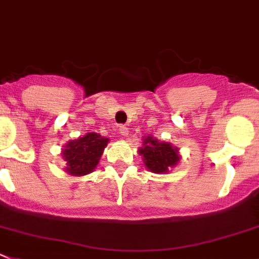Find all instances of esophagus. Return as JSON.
<instances>
[{"instance_id": "obj_1", "label": "esophagus", "mask_w": 259, "mask_h": 259, "mask_svg": "<svg viewBox=\"0 0 259 259\" xmlns=\"http://www.w3.org/2000/svg\"><path fill=\"white\" fill-rule=\"evenodd\" d=\"M118 130H120L121 135H124V137H126L127 133H129V130H127V127L125 126V125H120V126H118Z\"/></svg>"}]
</instances>
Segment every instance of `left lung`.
<instances>
[{
  "label": "left lung",
  "mask_w": 259,
  "mask_h": 259,
  "mask_svg": "<svg viewBox=\"0 0 259 259\" xmlns=\"http://www.w3.org/2000/svg\"><path fill=\"white\" fill-rule=\"evenodd\" d=\"M139 154L143 157L144 165L156 174L167 172L168 168L175 166L180 159L178 149L168 143H161L152 137L146 138Z\"/></svg>",
  "instance_id": "obj_1"
}]
</instances>
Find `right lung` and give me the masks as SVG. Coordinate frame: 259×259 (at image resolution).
<instances>
[{
	"instance_id": "add662e5",
	"label": "right lung",
	"mask_w": 259,
	"mask_h": 259,
	"mask_svg": "<svg viewBox=\"0 0 259 259\" xmlns=\"http://www.w3.org/2000/svg\"><path fill=\"white\" fill-rule=\"evenodd\" d=\"M107 143V138L101 137L97 133H89L76 141L69 142L62 151L65 161L67 162V172L75 176L92 172L98 165L100 157L102 156Z\"/></svg>"
}]
</instances>
